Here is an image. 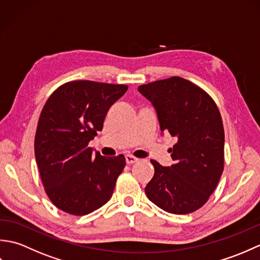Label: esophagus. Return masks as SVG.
<instances>
[{"instance_id": "esophagus-1", "label": "esophagus", "mask_w": 260, "mask_h": 260, "mask_svg": "<svg viewBox=\"0 0 260 260\" xmlns=\"http://www.w3.org/2000/svg\"><path fill=\"white\" fill-rule=\"evenodd\" d=\"M125 158H126V163L127 164H133V163H136L137 161H139V158L133 156V155H126Z\"/></svg>"}]
</instances>
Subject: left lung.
Segmentation results:
<instances>
[{
    "label": "left lung",
    "instance_id": "8db88e82",
    "mask_svg": "<svg viewBox=\"0 0 260 260\" xmlns=\"http://www.w3.org/2000/svg\"><path fill=\"white\" fill-rule=\"evenodd\" d=\"M155 107L162 132L175 137L174 164L151 159L154 175L145 186L148 200L164 211L187 214L209 200L224 167V131L217 104L201 87L181 77L139 87Z\"/></svg>",
    "mask_w": 260,
    "mask_h": 260
}]
</instances>
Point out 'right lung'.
Wrapping results in <instances>:
<instances>
[{
	"instance_id": "1",
	"label": "right lung",
	"mask_w": 260,
	"mask_h": 260,
	"mask_svg": "<svg viewBox=\"0 0 260 260\" xmlns=\"http://www.w3.org/2000/svg\"><path fill=\"white\" fill-rule=\"evenodd\" d=\"M127 88L74 80L58 87L43 106L35 137L36 161L48 198L62 211L85 215L112 198L125 157L102 156L88 144Z\"/></svg>"
}]
</instances>
